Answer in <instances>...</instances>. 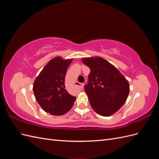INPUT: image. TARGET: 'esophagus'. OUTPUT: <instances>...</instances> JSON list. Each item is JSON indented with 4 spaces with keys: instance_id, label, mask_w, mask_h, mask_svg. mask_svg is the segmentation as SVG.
Segmentation results:
<instances>
[{
    "instance_id": "esophagus-1",
    "label": "esophagus",
    "mask_w": 159,
    "mask_h": 159,
    "mask_svg": "<svg viewBox=\"0 0 159 159\" xmlns=\"http://www.w3.org/2000/svg\"><path fill=\"white\" fill-rule=\"evenodd\" d=\"M75 85L76 86H78V87H80V88H84V84H81V83H79L78 82V81H76V82H75Z\"/></svg>"
}]
</instances>
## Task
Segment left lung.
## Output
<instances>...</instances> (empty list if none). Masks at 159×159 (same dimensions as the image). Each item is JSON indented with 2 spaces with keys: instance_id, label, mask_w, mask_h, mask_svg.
Returning <instances> with one entry per match:
<instances>
[{
  "instance_id": "left-lung-1",
  "label": "left lung",
  "mask_w": 159,
  "mask_h": 159,
  "mask_svg": "<svg viewBox=\"0 0 159 159\" xmlns=\"http://www.w3.org/2000/svg\"><path fill=\"white\" fill-rule=\"evenodd\" d=\"M81 61L90 69L88 84L84 89L91 107L102 116L114 114L127 99L130 90L128 81L102 57H84Z\"/></svg>"
}]
</instances>
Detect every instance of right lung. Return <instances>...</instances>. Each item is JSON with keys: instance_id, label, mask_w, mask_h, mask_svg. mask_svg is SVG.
<instances>
[{"instance_id": "obj_1", "label": "right lung", "mask_w": 159, "mask_h": 159, "mask_svg": "<svg viewBox=\"0 0 159 159\" xmlns=\"http://www.w3.org/2000/svg\"><path fill=\"white\" fill-rule=\"evenodd\" d=\"M73 59L57 56L45 66L35 79L33 91L37 102L46 113L62 115L68 113L75 101L66 89L65 77Z\"/></svg>"}]
</instances>
